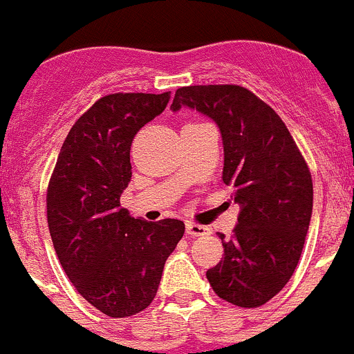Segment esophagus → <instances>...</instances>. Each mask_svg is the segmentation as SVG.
<instances>
[{"label": "esophagus", "instance_id": "34e87169", "mask_svg": "<svg viewBox=\"0 0 354 354\" xmlns=\"http://www.w3.org/2000/svg\"><path fill=\"white\" fill-rule=\"evenodd\" d=\"M186 233L189 236H205V234L210 233L207 225L196 224V222H186Z\"/></svg>", "mask_w": 354, "mask_h": 354}]
</instances>
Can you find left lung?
I'll return each mask as SVG.
<instances>
[{
	"instance_id": "left-lung-1",
	"label": "left lung",
	"mask_w": 354,
	"mask_h": 354,
	"mask_svg": "<svg viewBox=\"0 0 354 354\" xmlns=\"http://www.w3.org/2000/svg\"><path fill=\"white\" fill-rule=\"evenodd\" d=\"M196 109L221 130L222 180L241 205L224 257L208 269L215 294L240 308L266 304L287 285L313 214L309 168L281 118L238 85L183 86L170 109Z\"/></svg>"
}]
</instances>
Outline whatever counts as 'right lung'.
<instances>
[{"label":"right lung","instance_id":"1","mask_svg":"<svg viewBox=\"0 0 354 354\" xmlns=\"http://www.w3.org/2000/svg\"><path fill=\"white\" fill-rule=\"evenodd\" d=\"M168 92L111 93L67 133L46 193L50 236L71 283L113 318L153 302L184 222L133 218L120 207L130 179V146L167 107Z\"/></svg>","mask_w":354,"mask_h":354}]
</instances>
